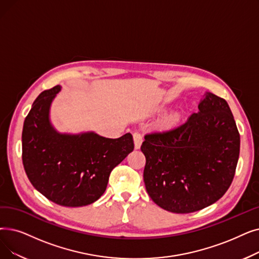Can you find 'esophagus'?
Instances as JSON below:
<instances>
[{
	"label": "esophagus",
	"mask_w": 259,
	"mask_h": 259,
	"mask_svg": "<svg viewBox=\"0 0 259 259\" xmlns=\"http://www.w3.org/2000/svg\"><path fill=\"white\" fill-rule=\"evenodd\" d=\"M133 140H134V148L136 149H140L142 143H143V137L141 136L140 133L136 132L133 134Z\"/></svg>",
	"instance_id": "34e87169"
}]
</instances>
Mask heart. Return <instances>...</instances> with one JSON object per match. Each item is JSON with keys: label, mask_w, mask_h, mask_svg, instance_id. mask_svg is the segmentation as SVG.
<instances>
[{"label": "heart", "mask_w": 259, "mask_h": 259, "mask_svg": "<svg viewBox=\"0 0 259 259\" xmlns=\"http://www.w3.org/2000/svg\"><path fill=\"white\" fill-rule=\"evenodd\" d=\"M179 121V115L177 113H170L166 115L162 120V126L166 129L175 127Z\"/></svg>", "instance_id": "heart-1"}]
</instances>
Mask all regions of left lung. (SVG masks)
<instances>
[{
	"label": "left lung",
	"instance_id": "left-lung-1",
	"mask_svg": "<svg viewBox=\"0 0 259 259\" xmlns=\"http://www.w3.org/2000/svg\"><path fill=\"white\" fill-rule=\"evenodd\" d=\"M183 125L145 136L144 182L155 204L177 213L200 210L229 189L240 136L228 103L205 93Z\"/></svg>",
	"mask_w": 259,
	"mask_h": 259
}]
</instances>
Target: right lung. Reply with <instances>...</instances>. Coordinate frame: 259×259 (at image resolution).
<instances>
[{
  "label": "right lung",
  "mask_w": 259,
  "mask_h": 259,
  "mask_svg": "<svg viewBox=\"0 0 259 259\" xmlns=\"http://www.w3.org/2000/svg\"><path fill=\"white\" fill-rule=\"evenodd\" d=\"M56 85L33 102L22 131V161L30 183L56 204L84 206L103 196L109 176L133 151L130 133L108 139L97 133H60L50 119Z\"/></svg>",
  "instance_id": "obj_1"
}]
</instances>
